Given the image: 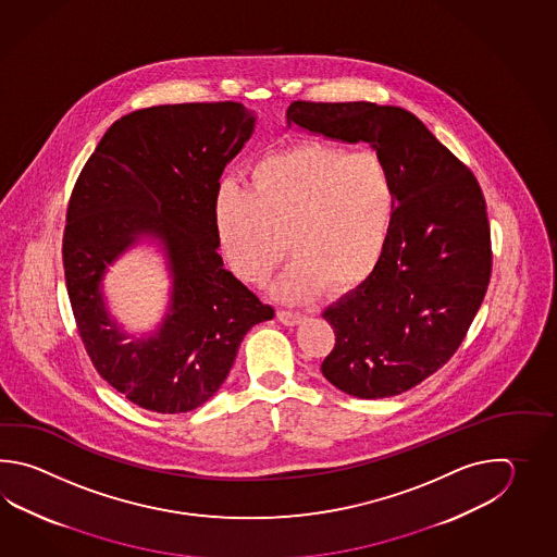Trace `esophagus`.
Instances as JSON below:
<instances>
[{
	"label": "esophagus",
	"mask_w": 557,
	"mask_h": 557,
	"mask_svg": "<svg viewBox=\"0 0 557 557\" xmlns=\"http://www.w3.org/2000/svg\"><path fill=\"white\" fill-rule=\"evenodd\" d=\"M276 317H278V320H281L283 324H286V326H295V324H298V322L302 320V314L295 312V310H278Z\"/></svg>",
	"instance_id": "obj_1"
}]
</instances>
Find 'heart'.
Returning a JSON list of instances; mask_svg holds the SVG:
<instances>
[{"mask_svg": "<svg viewBox=\"0 0 557 557\" xmlns=\"http://www.w3.org/2000/svg\"><path fill=\"white\" fill-rule=\"evenodd\" d=\"M396 202L391 169L379 154L305 143L259 161L247 189L225 183L214 199V226L243 283H267L288 249L295 262L276 295L300 300L319 286L352 290L376 271Z\"/></svg>", "mask_w": 557, "mask_h": 557, "instance_id": "b5f03b06", "label": "heart"}]
</instances>
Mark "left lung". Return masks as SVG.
<instances>
[{
    "instance_id": "left-lung-1",
    "label": "left lung",
    "mask_w": 557,
    "mask_h": 557,
    "mask_svg": "<svg viewBox=\"0 0 557 557\" xmlns=\"http://www.w3.org/2000/svg\"><path fill=\"white\" fill-rule=\"evenodd\" d=\"M288 123L364 141L391 169L396 216L376 271L324 310L336 343L324 379L356 398L414 388L450 360L484 300L492 240L484 193L462 161L400 107L293 101Z\"/></svg>"
}]
</instances>
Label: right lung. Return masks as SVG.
Wrapping results in <instances>:
<instances>
[{"mask_svg": "<svg viewBox=\"0 0 557 557\" xmlns=\"http://www.w3.org/2000/svg\"><path fill=\"white\" fill-rule=\"evenodd\" d=\"M252 129V111L237 101L139 109L107 129L75 181L63 231L75 324L99 376L145 410L178 414L207 403L245 334L274 317L216 250L219 178ZM141 236L162 240L174 293L162 329L125 344L100 278Z\"/></svg>", "mask_w": 557, "mask_h": 557, "instance_id": "1", "label": "right lung"}]
</instances>
